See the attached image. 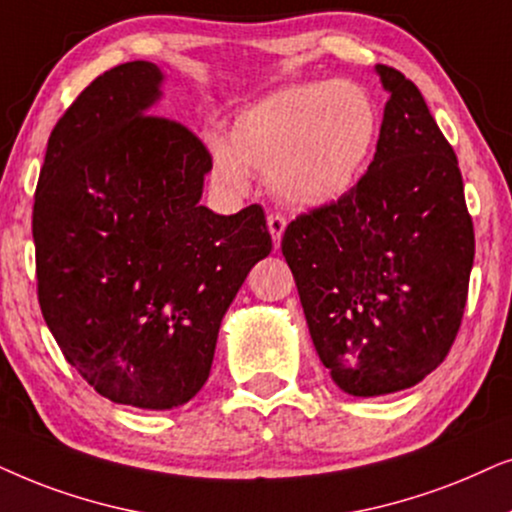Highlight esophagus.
<instances>
[{
    "mask_svg": "<svg viewBox=\"0 0 512 512\" xmlns=\"http://www.w3.org/2000/svg\"><path fill=\"white\" fill-rule=\"evenodd\" d=\"M285 224H288V222H285L283 215H269V217H267V227H269L271 241H274V248H278V245H281Z\"/></svg>",
    "mask_w": 512,
    "mask_h": 512,
    "instance_id": "obj_1",
    "label": "esophagus"
}]
</instances>
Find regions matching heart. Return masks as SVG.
<instances>
[{
	"mask_svg": "<svg viewBox=\"0 0 512 512\" xmlns=\"http://www.w3.org/2000/svg\"><path fill=\"white\" fill-rule=\"evenodd\" d=\"M377 138L379 109L363 86L306 81L236 112L210 156L222 185L245 189L248 173H260L281 201L318 208L358 185Z\"/></svg>",
	"mask_w": 512,
	"mask_h": 512,
	"instance_id": "obj_1",
	"label": "heart"
}]
</instances>
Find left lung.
Instances as JSON below:
<instances>
[{"label":"left lung","instance_id":"left-lung-1","mask_svg":"<svg viewBox=\"0 0 512 512\" xmlns=\"http://www.w3.org/2000/svg\"><path fill=\"white\" fill-rule=\"evenodd\" d=\"M377 74L388 102L370 168L281 241L320 363L358 398L410 388L445 360L475 257L452 145L403 72Z\"/></svg>","mask_w":512,"mask_h":512}]
</instances>
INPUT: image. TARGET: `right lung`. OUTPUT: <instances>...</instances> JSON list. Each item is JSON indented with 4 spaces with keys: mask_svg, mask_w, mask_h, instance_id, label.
<instances>
[{
    "mask_svg": "<svg viewBox=\"0 0 512 512\" xmlns=\"http://www.w3.org/2000/svg\"><path fill=\"white\" fill-rule=\"evenodd\" d=\"M163 74L133 60L93 79L51 131L34 192L37 292L51 335L102 398L185 405L217 332L271 252L260 206H201L206 145L156 117Z\"/></svg>",
    "mask_w": 512,
    "mask_h": 512,
    "instance_id": "1",
    "label": "right lung"
}]
</instances>
